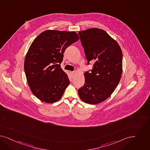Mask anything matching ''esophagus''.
Listing matches in <instances>:
<instances>
[{"mask_svg": "<svg viewBox=\"0 0 150 150\" xmlns=\"http://www.w3.org/2000/svg\"><path fill=\"white\" fill-rule=\"evenodd\" d=\"M70 73H71V76H72V77H73V76L75 75V71H71Z\"/></svg>", "mask_w": 150, "mask_h": 150, "instance_id": "1", "label": "esophagus"}]
</instances>
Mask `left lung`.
Wrapping results in <instances>:
<instances>
[{"mask_svg":"<svg viewBox=\"0 0 150 150\" xmlns=\"http://www.w3.org/2000/svg\"><path fill=\"white\" fill-rule=\"evenodd\" d=\"M89 65L84 74L85 83L78 90L85 103L97 104L106 100L117 87L122 71V53L117 41L102 29L91 28L78 33Z\"/></svg>","mask_w":150,"mask_h":150,"instance_id":"left-lung-1","label":"left lung"}]
</instances>
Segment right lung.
<instances>
[{
    "mask_svg": "<svg viewBox=\"0 0 150 150\" xmlns=\"http://www.w3.org/2000/svg\"><path fill=\"white\" fill-rule=\"evenodd\" d=\"M79 39L76 33L47 30L33 41L24 61V71L31 92L47 103L57 102L70 81L60 67L67 47Z\"/></svg>",
    "mask_w": 150,
    "mask_h": 150,
    "instance_id": "1",
    "label": "right lung"
}]
</instances>
